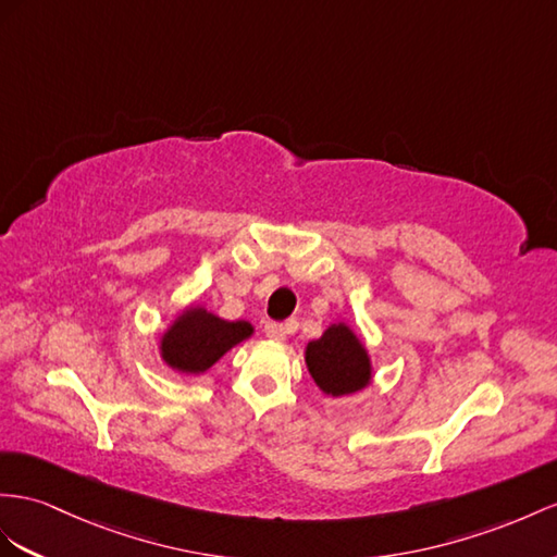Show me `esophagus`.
Listing matches in <instances>:
<instances>
[{
	"label": "esophagus",
	"instance_id": "1",
	"mask_svg": "<svg viewBox=\"0 0 557 557\" xmlns=\"http://www.w3.org/2000/svg\"><path fill=\"white\" fill-rule=\"evenodd\" d=\"M263 332H265L268 338H273V341H284V338H287V334H289L287 326L280 324V322H265Z\"/></svg>",
	"mask_w": 557,
	"mask_h": 557
}]
</instances>
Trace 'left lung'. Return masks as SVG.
Returning <instances> with one entry per match:
<instances>
[{
  "mask_svg": "<svg viewBox=\"0 0 557 557\" xmlns=\"http://www.w3.org/2000/svg\"><path fill=\"white\" fill-rule=\"evenodd\" d=\"M306 364L320 391L341 397L372 383V360L346 322L326 326L324 334L306 346Z\"/></svg>",
  "mask_w": 557,
  "mask_h": 557,
  "instance_id": "1",
  "label": "left lung"
}]
</instances>
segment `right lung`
Masks as SVG:
<instances>
[{
	"label": "right lung",
	"mask_w": 557,
	"mask_h": 557,
	"mask_svg": "<svg viewBox=\"0 0 557 557\" xmlns=\"http://www.w3.org/2000/svg\"><path fill=\"white\" fill-rule=\"evenodd\" d=\"M251 334L253 326L245 320L227 322L202 306H190L162 334L160 355L181 374H205Z\"/></svg>",
	"instance_id": "obj_1"
}]
</instances>
